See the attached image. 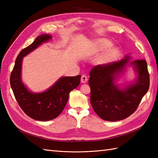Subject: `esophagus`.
<instances>
[{"instance_id": "1", "label": "esophagus", "mask_w": 158, "mask_h": 158, "mask_svg": "<svg viewBox=\"0 0 158 158\" xmlns=\"http://www.w3.org/2000/svg\"><path fill=\"white\" fill-rule=\"evenodd\" d=\"M88 77H87L86 75H83L81 76V82L83 83H85L87 81H88Z\"/></svg>"}]
</instances>
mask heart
<instances>
[{"label": "heart", "instance_id": "obj_1", "mask_svg": "<svg viewBox=\"0 0 158 158\" xmlns=\"http://www.w3.org/2000/svg\"><path fill=\"white\" fill-rule=\"evenodd\" d=\"M112 45V43L106 39H98L94 41L89 48L86 49L85 51L83 52V54L85 56H92L95 55L100 52H104L102 55L100 56L98 60L97 64L101 66H105L113 62L119 56V49L116 48H110Z\"/></svg>", "mask_w": 158, "mask_h": 158}]
</instances>
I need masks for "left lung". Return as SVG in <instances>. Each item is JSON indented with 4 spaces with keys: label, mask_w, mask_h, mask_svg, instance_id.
<instances>
[{
    "label": "left lung",
    "mask_w": 158,
    "mask_h": 158,
    "mask_svg": "<svg viewBox=\"0 0 158 158\" xmlns=\"http://www.w3.org/2000/svg\"><path fill=\"white\" fill-rule=\"evenodd\" d=\"M130 60V56L126 55L119 62L96 66L90 70V102L104 120L115 122L127 118L136 110L148 91L149 75L146 60ZM127 65L133 67L136 79L130 84L117 85L116 80Z\"/></svg>",
    "instance_id": "1"
}]
</instances>
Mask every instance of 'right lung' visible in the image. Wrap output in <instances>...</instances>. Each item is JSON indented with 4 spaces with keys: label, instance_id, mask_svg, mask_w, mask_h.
<instances>
[{
    "label": "right lung",
    "instance_id": "add662e5",
    "mask_svg": "<svg viewBox=\"0 0 158 158\" xmlns=\"http://www.w3.org/2000/svg\"><path fill=\"white\" fill-rule=\"evenodd\" d=\"M52 39L51 35L42 34L35 41L19 52L10 77V84L19 106L31 118L45 122L55 119L64 109L69 93L79 85L81 75L62 77L50 88L42 92L28 89L22 79L23 57Z\"/></svg>",
    "mask_w": 158,
    "mask_h": 158
}]
</instances>
